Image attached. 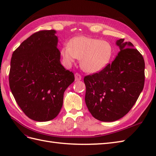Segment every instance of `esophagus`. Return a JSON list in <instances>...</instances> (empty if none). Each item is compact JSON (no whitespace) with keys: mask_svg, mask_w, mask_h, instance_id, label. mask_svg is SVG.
<instances>
[{"mask_svg":"<svg viewBox=\"0 0 156 156\" xmlns=\"http://www.w3.org/2000/svg\"><path fill=\"white\" fill-rule=\"evenodd\" d=\"M74 76H75V81H79L82 79L81 75L80 74H78V73H76L74 74Z\"/></svg>","mask_w":156,"mask_h":156,"instance_id":"34e87169","label":"esophagus"}]
</instances>
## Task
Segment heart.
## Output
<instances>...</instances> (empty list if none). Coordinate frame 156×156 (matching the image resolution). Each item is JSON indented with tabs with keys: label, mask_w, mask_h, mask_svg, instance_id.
<instances>
[{
	"label": "heart",
	"mask_w": 156,
	"mask_h": 156,
	"mask_svg": "<svg viewBox=\"0 0 156 156\" xmlns=\"http://www.w3.org/2000/svg\"><path fill=\"white\" fill-rule=\"evenodd\" d=\"M61 54L68 64L81 58L80 66L85 72L97 73L109 64L112 48L107 41L80 36L72 39L69 45L63 46Z\"/></svg>",
	"instance_id": "heart-1"
}]
</instances>
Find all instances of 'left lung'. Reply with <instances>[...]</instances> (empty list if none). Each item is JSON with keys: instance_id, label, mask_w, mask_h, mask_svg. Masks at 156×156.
Instances as JSON below:
<instances>
[{"instance_id": "obj_1", "label": "left lung", "mask_w": 156, "mask_h": 156, "mask_svg": "<svg viewBox=\"0 0 156 156\" xmlns=\"http://www.w3.org/2000/svg\"><path fill=\"white\" fill-rule=\"evenodd\" d=\"M120 51L114 61L98 73L86 76L85 102L101 121L112 122L128 113L143 90L145 62L131 42H116Z\"/></svg>"}]
</instances>
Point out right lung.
Returning a JSON list of instances; mask_svg holds the SVG:
<instances>
[{"instance_id": "add662e5", "label": "right lung", "mask_w": 156, "mask_h": 156, "mask_svg": "<svg viewBox=\"0 0 156 156\" xmlns=\"http://www.w3.org/2000/svg\"><path fill=\"white\" fill-rule=\"evenodd\" d=\"M55 30L36 32L13 51L9 86L16 103L32 120L57 117L64 93L74 81V73L60 62Z\"/></svg>"}]
</instances>
